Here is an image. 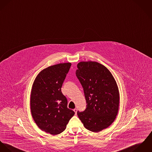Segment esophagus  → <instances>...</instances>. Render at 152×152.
Listing matches in <instances>:
<instances>
[{"label": "esophagus", "instance_id": "esophagus-1", "mask_svg": "<svg viewBox=\"0 0 152 152\" xmlns=\"http://www.w3.org/2000/svg\"><path fill=\"white\" fill-rule=\"evenodd\" d=\"M73 111H75V114H77V108H75L74 110H73Z\"/></svg>", "mask_w": 152, "mask_h": 152}]
</instances>
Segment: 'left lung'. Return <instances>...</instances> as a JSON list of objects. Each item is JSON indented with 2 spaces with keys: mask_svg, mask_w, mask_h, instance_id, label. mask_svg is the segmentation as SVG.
Here are the masks:
<instances>
[{
  "mask_svg": "<svg viewBox=\"0 0 152 152\" xmlns=\"http://www.w3.org/2000/svg\"><path fill=\"white\" fill-rule=\"evenodd\" d=\"M76 75L82 85L87 102L77 115L84 127L99 132L110 126L118 114L119 92L111 72L97 62H80Z\"/></svg>",
  "mask_w": 152,
  "mask_h": 152,
  "instance_id": "8db88e82",
  "label": "left lung"
}]
</instances>
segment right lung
Returning a JSON list of instances; mask_svg holds the SVG:
<instances>
[{
  "label": "right lung",
  "instance_id": "1",
  "mask_svg": "<svg viewBox=\"0 0 152 152\" xmlns=\"http://www.w3.org/2000/svg\"><path fill=\"white\" fill-rule=\"evenodd\" d=\"M71 63H61L42 70L34 80L30 95V109L40 129L56 135L66 128L75 112L68 108L61 87Z\"/></svg>",
  "mask_w": 152,
  "mask_h": 152
}]
</instances>
